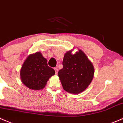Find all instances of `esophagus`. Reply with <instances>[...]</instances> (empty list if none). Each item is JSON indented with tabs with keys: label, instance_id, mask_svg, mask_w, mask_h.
I'll return each instance as SVG.
<instances>
[{
	"label": "esophagus",
	"instance_id": "obj_1",
	"mask_svg": "<svg viewBox=\"0 0 123 123\" xmlns=\"http://www.w3.org/2000/svg\"><path fill=\"white\" fill-rule=\"evenodd\" d=\"M54 70H55V74H57V72H58V69H57V68H54Z\"/></svg>",
	"mask_w": 123,
	"mask_h": 123
}]
</instances>
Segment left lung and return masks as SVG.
Masks as SVG:
<instances>
[{
  "label": "left lung",
  "instance_id": "obj_1",
  "mask_svg": "<svg viewBox=\"0 0 123 123\" xmlns=\"http://www.w3.org/2000/svg\"><path fill=\"white\" fill-rule=\"evenodd\" d=\"M72 51L64 54L63 68L58 72L63 89L73 94L86 89L92 82L94 69L92 63L81 50L72 54Z\"/></svg>",
  "mask_w": 123,
  "mask_h": 123
}]
</instances>
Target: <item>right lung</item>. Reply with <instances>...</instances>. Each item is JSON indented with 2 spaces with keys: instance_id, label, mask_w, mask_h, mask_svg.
<instances>
[{
  "instance_id": "add662e5",
  "label": "right lung",
  "mask_w": 123,
  "mask_h": 123,
  "mask_svg": "<svg viewBox=\"0 0 123 123\" xmlns=\"http://www.w3.org/2000/svg\"><path fill=\"white\" fill-rule=\"evenodd\" d=\"M22 83L31 89L44 88L49 78L55 74L53 68L48 66L47 60L40 52L31 54L24 62L21 69Z\"/></svg>"
}]
</instances>
